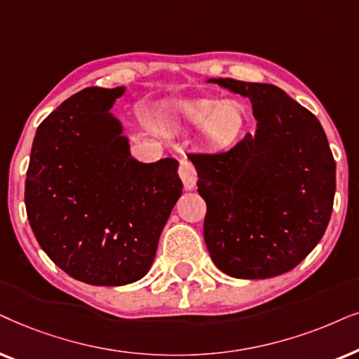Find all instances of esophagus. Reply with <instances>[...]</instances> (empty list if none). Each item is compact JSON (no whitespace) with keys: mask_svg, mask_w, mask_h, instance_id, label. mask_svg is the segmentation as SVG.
I'll return each instance as SVG.
<instances>
[{"mask_svg":"<svg viewBox=\"0 0 359 359\" xmlns=\"http://www.w3.org/2000/svg\"><path fill=\"white\" fill-rule=\"evenodd\" d=\"M179 175L184 182L185 190H192L195 187V182H197V170L192 162L189 159H180L179 161Z\"/></svg>","mask_w":359,"mask_h":359,"instance_id":"34e87169","label":"esophagus"}]
</instances>
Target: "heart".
Returning <instances> with one entry per match:
<instances>
[{
	"mask_svg": "<svg viewBox=\"0 0 359 359\" xmlns=\"http://www.w3.org/2000/svg\"><path fill=\"white\" fill-rule=\"evenodd\" d=\"M185 118L195 126H203L205 137L213 146H228L243 135L246 128L245 108L238 103L202 102L185 109Z\"/></svg>",
	"mask_w": 359,
	"mask_h": 359,
	"instance_id": "b5f03b06",
	"label": "heart"
}]
</instances>
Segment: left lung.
<instances>
[{
  "instance_id": "left-lung-1",
  "label": "left lung",
  "mask_w": 359,
  "mask_h": 359,
  "mask_svg": "<svg viewBox=\"0 0 359 359\" xmlns=\"http://www.w3.org/2000/svg\"><path fill=\"white\" fill-rule=\"evenodd\" d=\"M208 82L248 97L255 135L231 149L189 152L207 203L205 245L219 271L267 279L294 269L322 240L335 197V159L313 113L269 83Z\"/></svg>"
}]
</instances>
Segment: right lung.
<instances>
[{
  "label": "right lung",
  "mask_w": 359,
  "mask_h": 359,
  "mask_svg": "<svg viewBox=\"0 0 359 359\" xmlns=\"http://www.w3.org/2000/svg\"><path fill=\"white\" fill-rule=\"evenodd\" d=\"M123 87L72 95L37 128L26 174L27 219L46 255L92 285L141 279L182 195L179 162L133 159L109 114Z\"/></svg>",
  "instance_id": "obj_1"
}]
</instances>
